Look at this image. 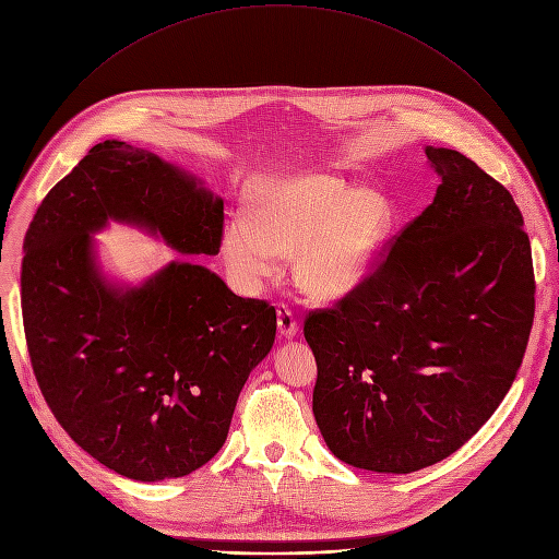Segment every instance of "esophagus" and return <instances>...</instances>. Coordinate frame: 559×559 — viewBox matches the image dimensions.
Wrapping results in <instances>:
<instances>
[{
	"label": "esophagus",
	"mask_w": 559,
	"mask_h": 559,
	"mask_svg": "<svg viewBox=\"0 0 559 559\" xmlns=\"http://www.w3.org/2000/svg\"><path fill=\"white\" fill-rule=\"evenodd\" d=\"M276 323H278L281 336L292 338L298 334V321H296L294 312L287 306H283V302H278V308H276Z\"/></svg>",
	"instance_id": "1"
}]
</instances>
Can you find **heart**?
<instances>
[{"mask_svg": "<svg viewBox=\"0 0 559 559\" xmlns=\"http://www.w3.org/2000/svg\"><path fill=\"white\" fill-rule=\"evenodd\" d=\"M240 214L242 223H229L221 238L236 281L257 287L292 253L296 287L317 300H334L361 285L392 229V205L381 191L354 189L325 171L251 182Z\"/></svg>", "mask_w": 559, "mask_h": 559, "instance_id": "heart-1", "label": "heart"}]
</instances>
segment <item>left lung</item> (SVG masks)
I'll return each mask as SVG.
<instances>
[{
    "instance_id": "8db88e82",
    "label": "left lung",
    "mask_w": 559,
    "mask_h": 559,
    "mask_svg": "<svg viewBox=\"0 0 559 559\" xmlns=\"http://www.w3.org/2000/svg\"><path fill=\"white\" fill-rule=\"evenodd\" d=\"M435 200L334 308L306 317L312 411L341 462L405 475L460 450L497 411L535 317L531 240L511 191L426 146Z\"/></svg>"
}]
</instances>
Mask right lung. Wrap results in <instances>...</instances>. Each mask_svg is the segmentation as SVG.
I'll use <instances>...</instances> for the list:
<instances>
[{"label":"right lung","instance_id":"1","mask_svg":"<svg viewBox=\"0 0 559 559\" xmlns=\"http://www.w3.org/2000/svg\"><path fill=\"white\" fill-rule=\"evenodd\" d=\"M109 221L214 257L225 214L218 195L151 151L95 144L24 238L31 366L50 413L99 464L135 481L185 477L223 448L238 394L274 345L276 310L185 261L140 287L114 285L91 238Z\"/></svg>","mask_w":559,"mask_h":559}]
</instances>
